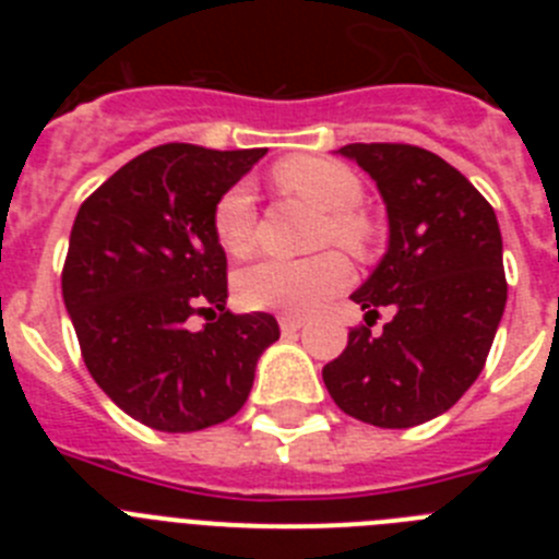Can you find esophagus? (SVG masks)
<instances>
[{"mask_svg":"<svg viewBox=\"0 0 559 559\" xmlns=\"http://www.w3.org/2000/svg\"><path fill=\"white\" fill-rule=\"evenodd\" d=\"M302 324H305V319H299V316H288V313L280 316V330H283L285 335L296 333V330L302 328Z\"/></svg>","mask_w":559,"mask_h":559,"instance_id":"1","label":"esophagus"}]
</instances>
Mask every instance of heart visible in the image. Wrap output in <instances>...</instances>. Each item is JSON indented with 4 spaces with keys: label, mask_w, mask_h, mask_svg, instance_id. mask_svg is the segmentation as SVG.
<instances>
[{
    "label": "heart",
    "mask_w": 559,
    "mask_h": 559,
    "mask_svg": "<svg viewBox=\"0 0 559 559\" xmlns=\"http://www.w3.org/2000/svg\"><path fill=\"white\" fill-rule=\"evenodd\" d=\"M280 190L324 210L316 231L319 246H341L353 254H367L372 224L358 210L364 185L347 165L316 156H296L274 170ZM212 229L221 249L235 257L249 254L254 246V199L249 185H235L212 210ZM349 263L338 251H322L308 260H260L237 274V299L254 310L313 313L338 290L347 288Z\"/></svg>",
    "instance_id": "b5f03b06"
}]
</instances>
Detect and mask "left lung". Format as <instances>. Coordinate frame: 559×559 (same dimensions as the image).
<instances>
[{
    "label": "left lung",
    "instance_id": "obj_1",
    "mask_svg": "<svg viewBox=\"0 0 559 559\" xmlns=\"http://www.w3.org/2000/svg\"><path fill=\"white\" fill-rule=\"evenodd\" d=\"M386 201L389 251L353 302L367 324L322 369L335 406L378 428H412L456 403L484 369L507 305L490 201L437 153L403 142L341 147ZM380 309L393 319L380 334Z\"/></svg>",
    "mask_w": 559,
    "mask_h": 559
}]
</instances>
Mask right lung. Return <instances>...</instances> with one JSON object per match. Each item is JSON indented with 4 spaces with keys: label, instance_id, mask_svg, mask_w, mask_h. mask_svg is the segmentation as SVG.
Wrapping results in <instances>:
<instances>
[{
    "label": "right lung",
    "instance_id": "right-lung-1",
    "mask_svg": "<svg viewBox=\"0 0 559 559\" xmlns=\"http://www.w3.org/2000/svg\"><path fill=\"white\" fill-rule=\"evenodd\" d=\"M265 147L167 142L140 153L81 204L61 288L83 364L142 426L190 433L243 408L257 358L280 338L271 313L226 310L218 199ZM195 314L207 324L192 331Z\"/></svg>",
    "mask_w": 559,
    "mask_h": 559
}]
</instances>
